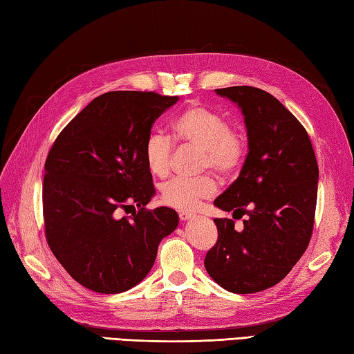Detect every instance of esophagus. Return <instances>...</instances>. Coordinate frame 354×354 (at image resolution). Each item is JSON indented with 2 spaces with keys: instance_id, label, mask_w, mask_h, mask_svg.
<instances>
[{
  "instance_id": "34e87169",
  "label": "esophagus",
  "mask_w": 354,
  "mask_h": 354,
  "mask_svg": "<svg viewBox=\"0 0 354 354\" xmlns=\"http://www.w3.org/2000/svg\"><path fill=\"white\" fill-rule=\"evenodd\" d=\"M193 217H194V214L193 213H189V212H181V213H179V219H181V221H189V219H193Z\"/></svg>"
}]
</instances>
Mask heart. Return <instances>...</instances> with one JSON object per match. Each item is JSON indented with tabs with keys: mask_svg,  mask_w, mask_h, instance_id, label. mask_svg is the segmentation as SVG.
<instances>
[{
	"mask_svg": "<svg viewBox=\"0 0 354 354\" xmlns=\"http://www.w3.org/2000/svg\"><path fill=\"white\" fill-rule=\"evenodd\" d=\"M173 137L184 146L201 149L202 167L221 175H232L240 169L246 155L245 135L228 126L227 118L219 112L202 104H190L171 122ZM142 156L149 171L155 178H165L171 169L173 142L161 132H150L142 146ZM217 192V183L212 176L201 179L175 178L161 187L160 199L164 205L193 212L202 201Z\"/></svg>",
	"mask_w": 354,
	"mask_h": 354,
	"instance_id": "b5f03b06",
	"label": "heart"
}]
</instances>
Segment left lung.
I'll list each match as a JSON object with an SVG mask.
<instances>
[{
	"label": "left lung",
	"mask_w": 354,
	"mask_h": 354,
	"mask_svg": "<svg viewBox=\"0 0 354 354\" xmlns=\"http://www.w3.org/2000/svg\"><path fill=\"white\" fill-rule=\"evenodd\" d=\"M242 111L248 155L239 178L214 205L243 214V230L232 219H214L217 242L205 269L232 293L272 288L290 272L310 242L319 170L303 124L274 95L254 86L216 89Z\"/></svg>",
	"instance_id": "obj_1"
}]
</instances>
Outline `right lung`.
I'll return each mask as SVG.
<instances>
[{"label": "right lung", "instance_id": "obj_1", "mask_svg": "<svg viewBox=\"0 0 354 354\" xmlns=\"http://www.w3.org/2000/svg\"><path fill=\"white\" fill-rule=\"evenodd\" d=\"M179 97L111 91L59 133L45 161L42 205L50 250L74 280L99 293L132 289L152 269L179 216L147 209L155 196L142 146ZM137 205L127 218L121 209Z\"/></svg>", "mask_w": 354, "mask_h": 354}]
</instances>
